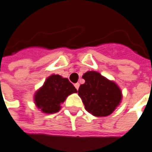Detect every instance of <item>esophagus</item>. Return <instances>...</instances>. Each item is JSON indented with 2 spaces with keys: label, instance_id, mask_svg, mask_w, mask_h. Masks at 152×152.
<instances>
[{
  "label": "esophagus",
  "instance_id": "34e87169",
  "mask_svg": "<svg viewBox=\"0 0 152 152\" xmlns=\"http://www.w3.org/2000/svg\"><path fill=\"white\" fill-rule=\"evenodd\" d=\"M74 87H75V88H76V89L78 90V88H79V83H75V84H74Z\"/></svg>",
  "mask_w": 152,
  "mask_h": 152
}]
</instances>
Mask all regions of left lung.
Segmentation results:
<instances>
[{"mask_svg":"<svg viewBox=\"0 0 152 152\" xmlns=\"http://www.w3.org/2000/svg\"><path fill=\"white\" fill-rule=\"evenodd\" d=\"M83 78L85 83L80 85L78 92L85 110L97 117L112 114L122 98L118 85L94 71L85 73Z\"/></svg>","mask_w":152,"mask_h":152,"instance_id":"8db88e82","label":"left lung"}]
</instances>
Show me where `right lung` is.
<instances>
[{
    "instance_id": "1",
    "label": "right lung",
    "mask_w": 152,
    "mask_h": 152,
    "mask_svg": "<svg viewBox=\"0 0 152 152\" xmlns=\"http://www.w3.org/2000/svg\"><path fill=\"white\" fill-rule=\"evenodd\" d=\"M77 92L73 83L68 78L53 74L47 78L43 86L36 93L35 104L38 109L46 114L59 111L60 104L69 94Z\"/></svg>"
}]
</instances>
